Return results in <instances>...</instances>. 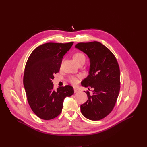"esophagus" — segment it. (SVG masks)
I'll list each match as a JSON object with an SVG mask.
<instances>
[{
    "label": "esophagus",
    "instance_id": "1",
    "mask_svg": "<svg viewBox=\"0 0 147 147\" xmlns=\"http://www.w3.org/2000/svg\"><path fill=\"white\" fill-rule=\"evenodd\" d=\"M74 93H78V92H79V90L78 88H74Z\"/></svg>",
    "mask_w": 147,
    "mask_h": 147
}]
</instances>
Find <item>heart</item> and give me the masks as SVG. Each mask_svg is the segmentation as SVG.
Returning a JSON list of instances; mask_svg holds the SVG:
<instances>
[{
  "label": "heart",
  "mask_w": 147,
  "mask_h": 147,
  "mask_svg": "<svg viewBox=\"0 0 147 147\" xmlns=\"http://www.w3.org/2000/svg\"><path fill=\"white\" fill-rule=\"evenodd\" d=\"M73 58H74V59L75 60V61H77L78 60L80 59H85V57H84V56L81 53H76L75 55H74ZM79 78H80V77H79ZM68 80H69V82H70L73 84H76L79 82L78 78H77V77H75V76L69 77V78L68 79Z\"/></svg>",
  "instance_id": "heart-1"
}]
</instances>
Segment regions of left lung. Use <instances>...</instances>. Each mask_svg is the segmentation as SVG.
<instances>
[{"label":"left lung","instance_id":"left-lung-1","mask_svg":"<svg viewBox=\"0 0 147 147\" xmlns=\"http://www.w3.org/2000/svg\"><path fill=\"white\" fill-rule=\"evenodd\" d=\"M75 48L86 54L90 61L89 75L82 86L94 89L92 95L86 92L88 100L80 105L82 114L89 120H99L111 112L119 96L118 63L110 50L98 42L79 43Z\"/></svg>","mask_w":147,"mask_h":147}]
</instances>
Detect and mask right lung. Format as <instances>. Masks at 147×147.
I'll return each mask as SVG.
<instances>
[{"label": "right lung", "instance_id": "add662e5", "mask_svg": "<svg viewBox=\"0 0 147 147\" xmlns=\"http://www.w3.org/2000/svg\"><path fill=\"white\" fill-rule=\"evenodd\" d=\"M73 44H43L32 52L27 61L23 83L27 101L34 113L42 119L57 117L62 111L64 99L74 94V89L69 85L54 90L52 82Z\"/></svg>", "mask_w": 147, "mask_h": 147}]
</instances>
